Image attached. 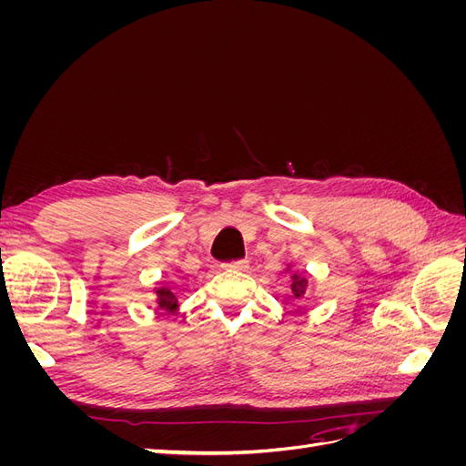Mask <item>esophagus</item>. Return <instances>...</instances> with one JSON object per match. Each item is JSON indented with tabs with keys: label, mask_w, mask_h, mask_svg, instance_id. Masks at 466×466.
<instances>
[{
	"label": "esophagus",
	"mask_w": 466,
	"mask_h": 466,
	"mask_svg": "<svg viewBox=\"0 0 466 466\" xmlns=\"http://www.w3.org/2000/svg\"><path fill=\"white\" fill-rule=\"evenodd\" d=\"M225 268H229V270H247L248 262L247 260H233L225 264Z\"/></svg>",
	"instance_id": "1"
}]
</instances>
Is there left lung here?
Listing matches in <instances>:
<instances>
[{"label":"left lung","mask_w":466,"mask_h":466,"mask_svg":"<svg viewBox=\"0 0 466 466\" xmlns=\"http://www.w3.org/2000/svg\"><path fill=\"white\" fill-rule=\"evenodd\" d=\"M286 272H291V264H288V268H286ZM289 281H291V293H293V299H298L299 303H303L305 299H307V288H309V281H307V278L303 276V274H299V272H291V276H289ZM295 311L298 313H301L303 311V307L301 305H298V309H295Z\"/></svg>","instance_id":"obj_1"}]
</instances>
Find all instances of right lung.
<instances>
[{"label": "right lung", "mask_w": 466, "mask_h": 466, "mask_svg": "<svg viewBox=\"0 0 466 466\" xmlns=\"http://www.w3.org/2000/svg\"><path fill=\"white\" fill-rule=\"evenodd\" d=\"M153 293H155V305H157L159 311L171 313V315H175L178 311L180 305H178V299L175 295V289H171L165 284L159 288H153Z\"/></svg>", "instance_id": "right-lung-1"}]
</instances>
